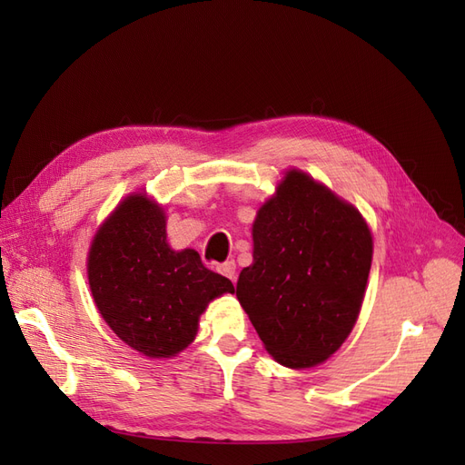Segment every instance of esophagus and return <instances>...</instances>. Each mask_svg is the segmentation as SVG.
<instances>
[{"label": "esophagus", "mask_w": 465, "mask_h": 465, "mask_svg": "<svg viewBox=\"0 0 465 465\" xmlns=\"http://www.w3.org/2000/svg\"><path fill=\"white\" fill-rule=\"evenodd\" d=\"M217 272H219L221 275H224V277H229V279L232 281V283H234V279H236V263H234L232 260L217 265Z\"/></svg>", "instance_id": "34e87169"}]
</instances>
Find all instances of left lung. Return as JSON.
<instances>
[{
  "label": "left lung",
  "instance_id": "1",
  "mask_svg": "<svg viewBox=\"0 0 465 465\" xmlns=\"http://www.w3.org/2000/svg\"><path fill=\"white\" fill-rule=\"evenodd\" d=\"M254 262L236 297L273 359L291 369L326 361L353 330L372 262L359 211L291 171L252 227Z\"/></svg>",
  "mask_w": 465,
  "mask_h": 465
}]
</instances>
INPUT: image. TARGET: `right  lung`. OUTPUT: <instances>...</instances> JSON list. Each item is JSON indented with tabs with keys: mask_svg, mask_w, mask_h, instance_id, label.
<instances>
[{
	"mask_svg": "<svg viewBox=\"0 0 465 465\" xmlns=\"http://www.w3.org/2000/svg\"><path fill=\"white\" fill-rule=\"evenodd\" d=\"M164 224L163 209L142 193L130 195L89 252L98 312L124 343L153 359L180 353L198 333L207 302L234 291L195 250H171Z\"/></svg>",
	"mask_w": 465,
	"mask_h": 465,
	"instance_id": "1",
	"label": "right lung"
}]
</instances>
